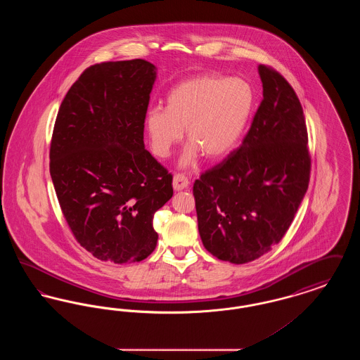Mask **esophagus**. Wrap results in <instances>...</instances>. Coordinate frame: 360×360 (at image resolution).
Masks as SVG:
<instances>
[{
    "mask_svg": "<svg viewBox=\"0 0 360 360\" xmlns=\"http://www.w3.org/2000/svg\"><path fill=\"white\" fill-rule=\"evenodd\" d=\"M188 186V179L184 174H175L172 178V188L176 191L185 190Z\"/></svg>",
    "mask_w": 360,
    "mask_h": 360,
    "instance_id": "esophagus-1",
    "label": "esophagus"
}]
</instances>
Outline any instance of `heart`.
I'll use <instances>...</instances> for the list:
<instances>
[{
	"label": "heart",
	"mask_w": 360,
	"mask_h": 360,
	"mask_svg": "<svg viewBox=\"0 0 360 360\" xmlns=\"http://www.w3.org/2000/svg\"><path fill=\"white\" fill-rule=\"evenodd\" d=\"M255 94L240 78L200 75L172 87L166 109L156 106L147 112L144 128L151 150L167 158L182 140L184 129L190 146L181 158V167H191L200 155L220 160L231 154L252 116Z\"/></svg>",
	"instance_id": "obj_1"
}]
</instances>
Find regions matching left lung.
<instances>
[{"label": "left lung", "mask_w": 360, "mask_h": 360, "mask_svg": "<svg viewBox=\"0 0 360 360\" xmlns=\"http://www.w3.org/2000/svg\"><path fill=\"white\" fill-rule=\"evenodd\" d=\"M263 101L239 150L194 182L206 250L235 264L278 244L308 190L310 158L301 103L274 70L257 66Z\"/></svg>", "instance_id": "left-lung-1"}]
</instances>
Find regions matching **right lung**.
Masks as SVG:
<instances>
[{
	"instance_id": "obj_1",
	"label": "right lung",
	"mask_w": 360,
	"mask_h": 360,
	"mask_svg": "<svg viewBox=\"0 0 360 360\" xmlns=\"http://www.w3.org/2000/svg\"><path fill=\"white\" fill-rule=\"evenodd\" d=\"M156 71L144 59L94 65L70 87L55 121L56 197L75 239L100 260L151 255L155 212L172 197V174L144 146Z\"/></svg>"
}]
</instances>
